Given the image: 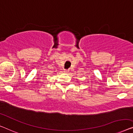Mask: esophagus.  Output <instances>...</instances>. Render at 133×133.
I'll use <instances>...</instances> for the list:
<instances>
[{
	"instance_id": "1",
	"label": "esophagus",
	"mask_w": 133,
	"mask_h": 133,
	"mask_svg": "<svg viewBox=\"0 0 133 133\" xmlns=\"http://www.w3.org/2000/svg\"><path fill=\"white\" fill-rule=\"evenodd\" d=\"M63 71H64V72L65 73H68L69 72V70H64Z\"/></svg>"
}]
</instances>
